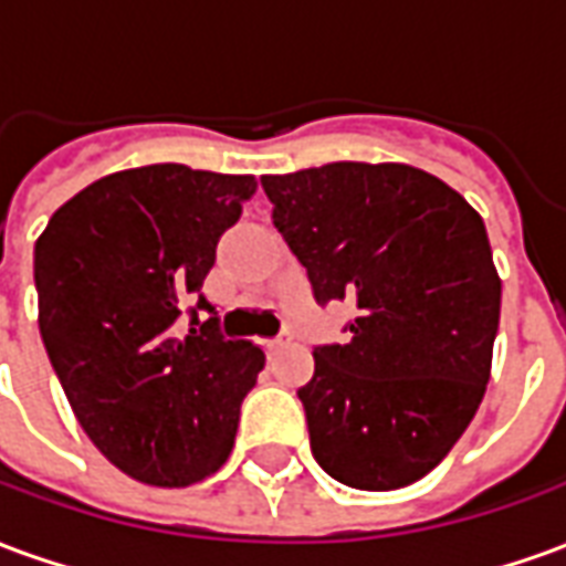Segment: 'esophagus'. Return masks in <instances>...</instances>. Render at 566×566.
<instances>
[{
  "instance_id": "obj_1",
  "label": "esophagus",
  "mask_w": 566,
  "mask_h": 566,
  "mask_svg": "<svg viewBox=\"0 0 566 566\" xmlns=\"http://www.w3.org/2000/svg\"><path fill=\"white\" fill-rule=\"evenodd\" d=\"M260 345H263V352H266V355H279V352H282V348H284V343H282V339H263V343H260Z\"/></svg>"
}]
</instances>
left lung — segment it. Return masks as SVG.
<instances>
[{"instance_id": "obj_1", "label": "left lung", "mask_w": 566, "mask_h": 566, "mask_svg": "<svg viewBox=\"0 0 566 566\" xmlns=\"http://www.w3.org/2000/svg\"><path fill=\"white\" fill-rule=\"evenodd\" d=\"M272 221L315 300H348V343L315 348L300 388L315 461L336 482L394 491L461 439L491 379L500 275L485 223L406 163L263 175Z\"/></svg>"}]
</instances>
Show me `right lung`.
Segmentation results:
<instances>
[{"mask_svg":"<svg viewBox=\"0 0 566 566\" xmlns=\"http://www.w3.org/2000/svg\"><path fill=\"white\" fill-rule=\"evenodd\" d=\"M254 190V175L181 163L124 169L63 202L35 242L51 367L93 446L136 482L193 485L233 451L266 357L197 312H214L202 282Z\"/></svg>","mask_w":566,"mask_h":566,"instance_id":"right-lung-1","label":"right lung"}]
</instances>
